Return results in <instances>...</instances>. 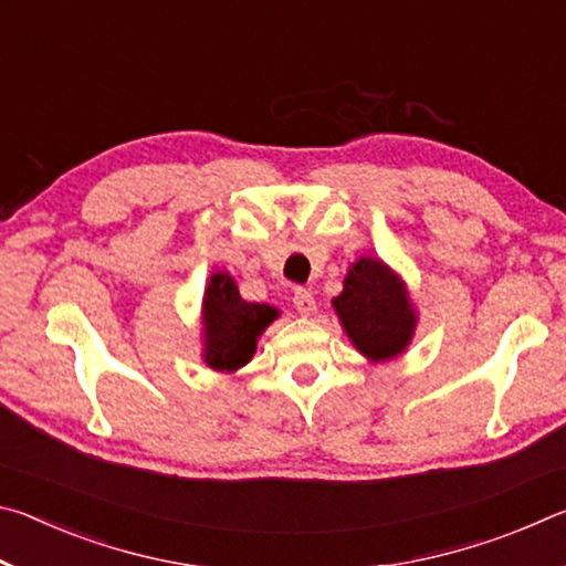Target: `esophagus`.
<instances>
[{
  "label": "esophagus",
  "mask_w": 566,
  "mask_h": 566,
  "mask_svg": "<svg viewBox=\"0 0 566 566\" xmlns=\"http://www.w3.org/2000/svg\"><path fill=\"white\" fill-rule=\"evenodd\" d=\"M294 306H296V312L302 314V317H312V314L317 312V302H314L312 292H306V290L294 292Z\"/></svg>",
  "instance_id": "1"
}]
</instances>
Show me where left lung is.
I'll return each mask as SVG.
<instances>
[{"mask_svg":"<svg viewBox=\"0 0 566 566\" xmlns=\"http://www.w3.org/2000/svg\"><path fill=\"white\" fill-rule=\"evenodd\" d=\"M332 306L354 349L369 361L397 359L415 339L419 314L407 282L379 256H359L349 264Z\"/></svg>","mask_w":566,"mask_h":566,"instance_id":"1","label":"left lung"}]
</instances>
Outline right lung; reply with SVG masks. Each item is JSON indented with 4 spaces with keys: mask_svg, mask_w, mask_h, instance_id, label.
I'll return each instance as SVG.
<instances>
[{
    "mask_svg": "<svg viewBox=\"0 0 566 566\" xmlns=\"http://www.w3.org/2000/svg\"><path fill=\"white\" fill-rule=\"evenodd\" d=\"M276 317V306L242 300L234 276L214 270L202 296V361L224 375L242 369L252 361L256 342Z\"/></svg>",
    "mask_w": 566,
    "mask_h": 566,
    "instance_id": "add662e5",
    "label": "right lung"
}]
</instances>
